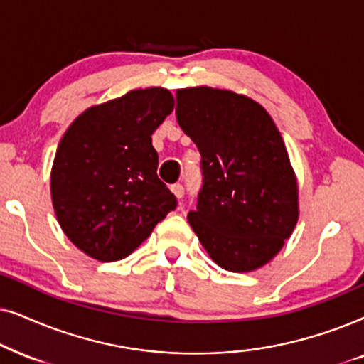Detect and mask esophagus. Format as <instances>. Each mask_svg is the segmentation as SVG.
I'll use <instances>...</instances> for the list:
<instances>
[{
	"instance_id": "34e87169",
	"label": "esophagus",
	"mask_w": 364,
	"mask_h": 364,
	"mask_svg": "<svg viewBox=\"0 0 364 364\" xmlns=\"http://www.w3.org/2000/svg\"><path fill=\"white\" fill-rule=\"evenodd\" d=\"M171 191H173V195L178 198V200H179V198L185 196V188H183V185H179V183H176V185L171 186Z\"/></svg>"
}]
</instances>
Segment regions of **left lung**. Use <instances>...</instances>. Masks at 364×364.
<instances>
[{"instance_id":"obj_1","label":"left lung","mask_w":364,"mask_h":364,"mask_svg":"<svg viewBox=\"0 0 364 364\" xmlns=\"http://www.w3.org/2000/svg\"><path fill=\"white\" fill-rule=\"evenodd\" d=\"M176 101V119L200 149L203 169L188 221L223 269H258L279 253L299 216L281 133L263 106L230 90L183 88Z\"/></svg>"}]
</instances>
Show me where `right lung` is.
<instances>
[{
    "label": "right lung",
    "mask_w": 364,
    "mask_h": 364,
    "mask_svg": "<svg viewBox=\"0 0 364 364\" xmlns=\"http://www.w3.org/2000/svg\"><path fill=\"white\" fill-rule=\"evenodd\" d=\"M174 108L166 88L133 90L70 124L51 168V200L68 240L109 263L132 255L176 208L158 178L151 134Z\"/></svg>",
    "instance_id": "add662e5"
}]
</instances>
